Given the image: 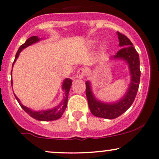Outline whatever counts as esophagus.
Segmentation results:
<instances>
[{
	"label": "esophagus",
	"mask_w": 159,
	"mask_h": 159,
	"mask_svg": "<svg viewBox=\"0 0 159 159\" xmlns=\"http://www.w3.org/2000/svg\"><path fill=\"white\" fill-rule=\"evenodd\" d=\"M87 70L84 68H81L78 69V72H77V78H83L86 75Z\"/></svg>",
	"instance_id": "1"
}]
</instances>
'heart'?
Segmentation results:
<instances>
[{"label":"heart","instance_id":"1","mask_svg":"<svg viewBox=\"0 0 159 159\" xmlns=\"http://www.w3.org/2000/svg\"><path fill=\"white\" fill-rule=\"evenodd\" d=\"M106 46H106V45H105V46H104V47H106Z\"/></svg>","mask_w":159,"mask_h":159}]
</instances>
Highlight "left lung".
<instances>
[{
    "label": "left lung",
    "mask_w": 159,
    "mask_h": 159,
    "mask_svg": "<svg viewBox=\"0 0 159 159\" xmlns=\"http://www.w3.org/2000/svg\"><path fill=\"white\" fill-rule=\"evenodd\" d=\"M119 46H124L113 56V58H122L127 61L131 73V84L129 85L126 94L119 102L116 103H104L98 101L93 98L91 91L90 83L86 82V96L88 99V106L93 115L98 117L105 119H114L123 114L126 110L130 107L134 101L139 89L140 81L139 57V54L133 46L127 36L123 33L117 32ZM127 45V47H125Z\"/></svg>",
    "instance_id": "obj_1"
}]
</instances>
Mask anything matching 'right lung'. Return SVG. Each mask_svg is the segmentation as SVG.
Returning a JSON list of instances; mask_svg holds the SVG:
<instances>
[{"instance_id":"add662e5","label":"right lung","mask_w":159,"mask_h":159,"mask_svg":"<svg viewBox=\"0 0 159 159\" xmlns=\"http://www.w3.org/2000/svg\"><path fill=\"white\" fill-rule=\"evenodd\" d=\"M39 40V38L37 36H31L29 39L25 42V43H23V45H21L20 47L18 49L17 52H16V56H15V59L13 63L15 62V61L16 60V58L19 56L20 52L22 50L24 49V48L27 47V46H30V45L33 44V43H36ZM71 81L70 78H66L64 81V83H63L62 85V89L65 91V95L64 98H63V100L61 101V103H59L58 106L56 107L53 108L52 110H43V111H33V110H31L30 108L26 107L23 106V104H21L20 102V100L15 96L16 99L17 100L18 103H20L21 107L23 108V110H24L26 113H27L30 116H31L32 117L34 118V119L40 120V121H51V120H56L60 118L61 116V115L63 114V113L65 112V110H66L67 107V103H68V93H69L70 88H71ZM11 84H12V80H11Z\"/></svg>"}]
</instances>
